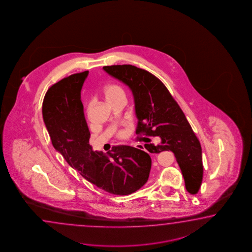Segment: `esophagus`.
<instances>
[{
  "label": "esophagus",
  "instance_id": "obj_1",
  "mask_svg": "<svg viewBox=\"0 0 252 252\" xmlns=\"http://www.w3.org/2000/svg\"><path fill=\"white\" fill-rule=\"evenodd\" d=\"M134 147L136 148H138L139 150H145L143 145H141V144H137V145H135Z\"/></svg>",
  "mask_w": 252,
  "mask_h": 252
}]
</instances>
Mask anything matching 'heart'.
<instances>
[{
  "instance_id": "1",
  "label": "heart",
  "mask_w": 252,
  "mask_h": 252,
  "mask_svg": "<svg viewBox=\"0 0 252 252\" xmlns=\"http://www.w3.org/2000/svg\"><path fill=\"white\" fill-rule=\"evenodd\" d=\"M103 95L106 102L109 104H112L114 102L118 101L119 99L125 98V92L121 86L112 83L104 86L103 89ZM90 106L91 105L89 104L88 108L90 109ZM120 135L122 136L123 133H120Z\"/></svg>"
}]
</instances>
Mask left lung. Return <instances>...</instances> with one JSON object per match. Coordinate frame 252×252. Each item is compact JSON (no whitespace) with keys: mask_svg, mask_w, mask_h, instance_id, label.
I'll return each mask as SVG.
<instances>
[{"mask_svg":"<svg viewBox=\"0 0 252 252\" xmlns=\"http://www.w3.org/2000/svg\"><path fill=\"white\" fill-rule=\"evenodd\" d=\"M103 69L131 90L138 118L136 133L161 139L157 146L145 144L146 149L150 153L173 152L186 189L190 194L197 193L203 178L201 146L166 87L156 76L133 65H112Z\"/></svg>","mask_w":252,"mask_h":252,"instance_id":"left-lung-1","label":"left lung"}]
</instances>
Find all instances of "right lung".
<instances>
[{
	"label": "right lung",
	"instance_id": "1",
	"mask_svg": "<svg viewBox=\"0 0 252 252\" xmlns=\"http://www.w3.org/2000/svg\"><path fill=\"white\" fill-rule=\"evenodd\" d=\"M89 70L53 85L43 101V119L54 148L66 162L99 189L114 195H128L148 182L149 155L129 146L114 147L105 154L89 145L80 92Z\"/></svg>",
	"mask_w": 252,
	"mask_h": 252
}]
</instances>
